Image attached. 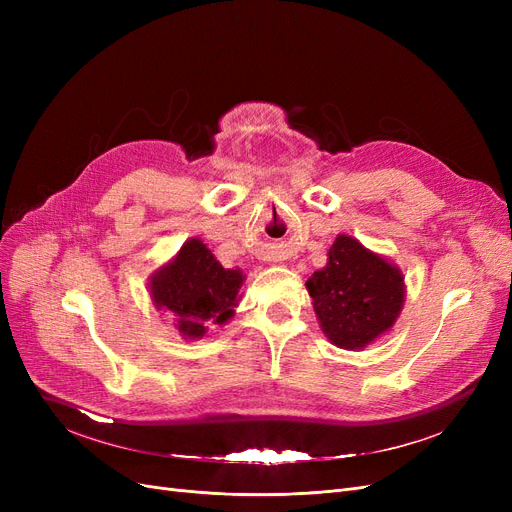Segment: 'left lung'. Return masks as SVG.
<instances>
[{
    "label": "left lung",
    "mask_w": 512,
    "mask_h": 512,
    "mask_svg": "<svg viewBox=\"0 0 512 512\" xmlns=\"http://www.w3.org/2000/svg\"><path fill=\"white\" fill-rule=\"evenodd\" d=\"M320 327L331 342L359 350L389 331L404 305V277L359 241L339 235L327 267L307 280Z\"/></svg>",
    "instance_id": "1"
}]
</instances>
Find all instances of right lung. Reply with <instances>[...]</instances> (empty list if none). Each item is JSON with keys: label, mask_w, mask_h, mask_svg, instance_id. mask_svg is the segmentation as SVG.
I'll use <instances>...</instances> for the list:
<instances>
[{"label": "right lung", "mask_w": 512, "mask_h": 512, "mask_svg": "<svg viewBox=\"0 0 512 512\" xmlns=\"http://www.w3.org/2000/svg\"><path fill=\"white\" fill-rule=\"evenodd\" d=\"M241 284L239 269H224L203 241L190 239L170 265L151 277V299L177 318L179 333L194 339L209 324L232 316Z\"/></svg>", "instance_id": "1"}]
</instances>
